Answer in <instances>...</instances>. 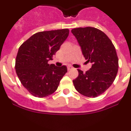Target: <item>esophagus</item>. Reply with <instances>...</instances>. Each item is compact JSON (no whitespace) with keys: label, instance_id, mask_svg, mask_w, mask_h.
Instances as JSON below:
<instances>
[{"label":"esophagus","instance_id":"1","mask_svg":"<svg viewBox=\"0 0 131 131\" xmlns=\"http://www.w3.org/2000/svg\"><path fill=\"white\" fill-rule=\"evenodd\" d=\"M72 68H73L71 66H68V70H70V69H71Z\"/></svg>","mask_w":131,"mask_h":131}]
</instances>
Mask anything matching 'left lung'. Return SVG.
I'll use <instances>...</instances> for the list:
<instances>
[{
  "label": "left lung",
  "mask_w": 131,
  "mask_h": 131,
  "mask_svg": "<svg viewBox=\"0 0 131 131\" xmlns=\"http://www.w3.org/2000/svg\"><path fill=\"white\" fill-rule=\"evenodd\" d=\"M87 62L92 64L86 73L78 69L73 81L75 89L87 97L100 95L112 85L118 71V58L111 40L94 27H79L71 30Z\"/></svg>",
  "instance_id": "8db88e82"
}]
</instances>
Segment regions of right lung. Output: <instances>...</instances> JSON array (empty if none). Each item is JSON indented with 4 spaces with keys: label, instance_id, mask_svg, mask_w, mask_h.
Segmentation results:
<instances>
[{
    "label": "right lung",
    "instance_id": "right-lung-1",
    "mask_svg": "<svg viewBox=\"0 0 131 131\" xmlns=\"http://www.w3.org/2000/svg\"><path fill=\"white\" fill-rule=\"evenodd\" d=\"M69 35V29L39 32L24 42L18 50L16 71L23 86L36 97L54 93L68 71L66 66L48 63Z\"/></svg>",
    "mask_w": 131,
    "mask_h": 131
}]
</instances>
